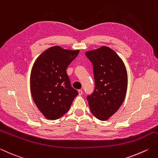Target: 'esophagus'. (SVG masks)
<instances>
[{"instance_id":"obj_1","label":"esophagus","mask_w":158,"mask_h":158,"mask_svg":"<svg viewBox=\"0 0 158 158\" xmlns=\"http://www.w3.org/2000/svg\"><path fill=\"white\" fill-rule=\"evenodd\" d=\"M78 92H79V96L82 95V94H83V91L81 90V89H79V90H78Z\"/></svg>"}]
</instances>
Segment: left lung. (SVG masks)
Listing matches in <instances>:
<instances>
[{
  "label": "left lung",
  "mask_w": 158,
  "mask_h": 158,
  "mask_svg": "<svg viewBox=\"0 0 158 158\" xmlns=\"http://www.w3.org/2000/svg\"><path fill=\"white\" fill-rule=\"evenodd\" d=\"M93 66L95 88L87 97L92 114L107 120L115 114L125 100L128 77L122 59L112 48L103 46L85 52Z\"/></svg>",
  "instance_id": "obj_1"
}]
</instances>
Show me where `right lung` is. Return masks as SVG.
Returning <instances> with one entry per match:
<instances>
[{"label":"right lung","mask_w":158,"mask_h":158,"mask_svg":"<svg viewBox=\"0 0 158 158\" xmlns=\"http://www.w3.org/2000/svg\"><path fill=\"white\" fill-rule=\"evenodd\" d=\"M79 52L59 46L48 48L36 59L30 76L31 92L45 118L56 120L69 110L78 92L70 84L66 69Z\"/></svg>","instance_id":"add662e5"}]
</instances>
